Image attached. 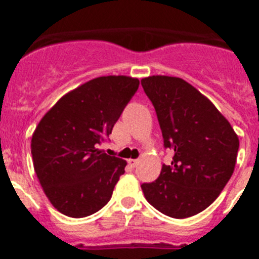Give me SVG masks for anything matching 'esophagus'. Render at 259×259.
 Masks as SVG:
<instances>
[{"instance_id": "obj_1", "label": "esophagus", "mask_w": 259, "mask_h": 259, "mask_svg": "<svg viewBox=\"0 0 259 259\" xmlns=\"http://www.w3.org/2000/svg\"><path fill=\"white\" fill-rule=\"evenodd\" d=\"M128 163L131 164L132 167H136L137 164L140 163V159H130V161H128Z\"/></svg>"}]
</instances>
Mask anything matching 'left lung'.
I'll use <instances>...</instances> for the list:
<instances>
[{
  "label": "left lung",
  "mask_w": 259,
  "mask_h": 259,
  "mask_svg": "<svg viewBox=\"0 0 259 259\" xmlns=\"http://www.w3.org/2000/svg\"><path fill=\"white\" fill-rule=\"evenodd\" d=\"M155 109L163 146L174 152L158 179L141 189L153 207L183 219L210 206L232 176L239 137L230 122L197 89L180 77L141 80Z\"/></svg>",
  "instance_id": "1"
}]
</instances>
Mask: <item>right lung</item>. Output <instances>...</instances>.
<instances>
[{
	"label": "right lung",
	"mask_w": 259,
	"mask_h": 259,
	"mask_svg": "<svg viewBox=\"0 0 259 259\" xmlns=\"http://www.w3.org/2000/svg\"><path fill=\"white\" fill-rule=\"evenodd\" d=\"M139 84L128 76L96 77L63 96L40 120L31 141L33 167L59 212L84 218L110 201L127 162L98 148Z\"/></svg>",
	"instance_id": "obj_1"
}]
</instances>
